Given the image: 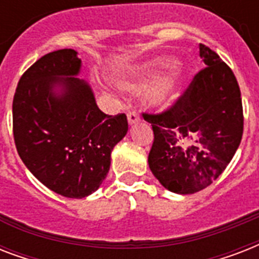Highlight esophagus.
Instances as JSON below:
<instances>
[{"mask_svg":"<svg viewBox=\"0 0 259 259\" xmlns=\"http://www.w3.org/2000/svg\"><path fill=\"white\" fill-rule=\"evenodd\" d=\"M140 121V115H138L136 111H130L127 114V122H129V125H134V123H137Z\"/></svg>","mask_w":259,"mask_h":259,"instance_id":"34e87169","label":"esophagus"}]
</instances>
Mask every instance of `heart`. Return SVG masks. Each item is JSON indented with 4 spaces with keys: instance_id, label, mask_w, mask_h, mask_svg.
<instances>
[{
    "instance_id": "obj_1",
    "label": "heart",
    "mask_w": 259,
    "mask_h": 259,
    "mask_svg": "<svg viewBox=\"0 0 259 259\" xmlns=\"http://www.w3.org/2000/svg\"><path fill=\"white\" fill-rule=\"evenodd\" d=\"M175 60L169 56H156L140 63L129 71L125 78L121 79L119 87L130 93H141L152 84L146 91V103L156 110H168L175 106L183 90V74L180 71H170Z\"/></svg>"
}]
</instances>
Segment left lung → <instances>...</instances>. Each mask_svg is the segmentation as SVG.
<instances>
[{
  "label": "left lung",
  "instance_id": "left-lung-1",
  "mask_svg": "<svg viewBox=\"0 0 259 259\" xmlns=\"http://www.w3.org/2000/svg\"><path fill=\"white\" fill-rule=\"evenodd\" d=\"M199 51L205 68L176 105L157 115L144 114L154 133L150 170L179 195L199 192L217 180L243 133L241 90L233 71L208 47L200 44Z\"/></svg>",
  "mask_w": 259,
  "mask_h": 259
}]
</instances>
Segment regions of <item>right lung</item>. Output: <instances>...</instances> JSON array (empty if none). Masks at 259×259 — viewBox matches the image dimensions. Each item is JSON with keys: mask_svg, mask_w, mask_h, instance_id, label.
Returning a JSON list of instances; mask_svg holds the SVG:
<instances>
[{"mask_svg": "<svg viewBox=\"0 0 259 259\" xmlns=\"http://www.w3.org/2000/svg\"><path fill=\"white\" fill-rule=\"evenodd\" d=\"M80 71L75 50L47 54L25 71L13 98L18 156L47 188L72 199L101 187L111 150L129 129L125 114L99 110Z\"/></svg>", "mask_w": 259, "mask_h": 259, "instance_id": "obj_1", "label": "right lung"}]
</instances>
